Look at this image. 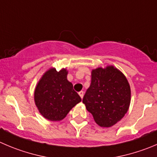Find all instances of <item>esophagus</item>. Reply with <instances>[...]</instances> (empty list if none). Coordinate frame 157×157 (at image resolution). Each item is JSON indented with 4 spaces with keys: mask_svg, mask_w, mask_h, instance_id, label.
Returning a JSON list of instances; mask_svg holds the SVG:
<instances>
[{
    "mask_svg": "<svg viewBox=\"0 0 157 157\" xmlns=\"http://www.w3.org/2000/svg\"><path fill=\"white\" fill-rule=\"evenodd\" d=\"M78 95H79L80 97H81V98H83V95H84V92H83L82 91H81V92H78Z\"/></svg>",
    "mask_w": 157,
    "mask_h": 157,
    "instance_id": "1",
    "label": "esophagus"
}]
</instances>
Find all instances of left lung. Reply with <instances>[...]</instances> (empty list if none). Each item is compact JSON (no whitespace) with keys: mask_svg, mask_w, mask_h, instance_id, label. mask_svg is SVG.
<instances>
[{"mask_svg":"<svg viewBox=\"0 0 157 157\" xmlns=\"http://www.w3.org/2000/svg\"><path fill=\"white\" fill-rule=\"evenodd\" d=\"M131 101L129 83L113 65L92 70V81L82 102L101 127H111L124 117Z\"/></svg>","mask_w":157,"mask_h":157,"instance_id":"left-lung-1","label":"left lung"}]
</instances>
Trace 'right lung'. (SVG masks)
<instances>
[{"mask_svg": "<svg viewBox=\"0 0 157 157\" xmlns=\"http://www.w3.org/2000/svg\"><path fill=\"white\" fill-rule=\"evenodd\" d=\"M67 75L66 68L58 71L55 68H50L43 74L35 87V105L41 116L50 121L65 119L70 110L82 101L73 89L72 83L67 79Z\"/></svg>", "mask_w": 157, "mask_h": 157, "instance_id": "right-lung-1", "label": "right lung"}]
</instances>
